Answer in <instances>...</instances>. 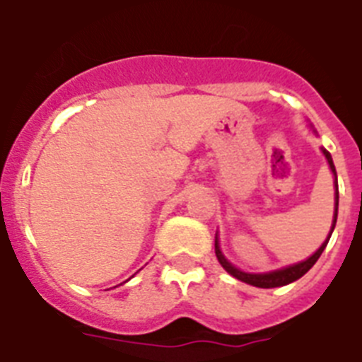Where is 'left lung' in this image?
<instances>
[{"instance_id": "1", "label": "left lung", "mask_w": 362, "mask_h": 362, "mask_svg": "<svg viewBox=\"0 0 362 362\" xmlns=\"http://www.w3.org/2000/svg\"><path fill=\"white\" fill-rule=\"evenodd\" d=\"M323 153H325L327 161H329V167H331V170L334 173V178H337V169H334V163H332L331 153L327 152V150H323ZM337 216H338V186H337V206H334V221H332V231H334V226H337ZM332 231L329 233V238H331ZM329 238H327V240L321 244L320 250H317V252H315L312 257H308L306 261H303V263H297V264H293V267H286V269L274 270V272H267V274H247V272H242V270L235 269V267H233V264L229 263L226 257H223V253L220 252L218 238H216V257H218V261H220L221 267H223V269H226L229 274L235 276L237 280L246 281V284H250V286L267 287V289H269V287L287 286V284H291V281L298 280L300 276L306 274V272H308V270L314 267L315 261L320 259V255L323 253V250H325Z\"/></svg>"}]
</instances>
